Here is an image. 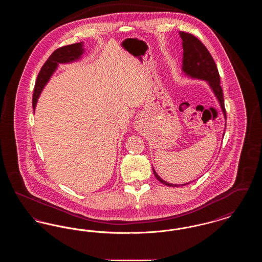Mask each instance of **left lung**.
Segmentation results:
<instances>
[{
	"label": "left lung",
	"instance_id": "8db88e82",
	"mask_svg": "<svg viewBox=\"0 0 262 262\" xmlns=\"http://www.w3.org/2000/svg\"><path fill=\"white\" fill-rule=\"evenodd\" d=\"M180 36L183 40V72L186 75L192 77L199 78L202 80H206L211 88L212 91L214 92L215 96L220 103L221 109L224 114L225 120L227 119L226 116V109H225L224 97H223V90L220 85V75L216 63L214 62L209 51L201 43L200 39L193 36L190 33L181 31ZM154 176L156 179L162 183L163 185L169 187H179V185L169 184L157 174L155 170L153 169ZM189 184V183H187ZM187 184H184L185 186Z\"/></svg>",
	"mask_w": 262,
	"mask_h": 262
}]
</instances>
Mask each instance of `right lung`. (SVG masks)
<instances>
[{"mask_svg":"<svg viewBox=\"0 0 262 262\" xmlns=\"http://www.w3.org/2000/svg\"><path fill=\"white\" fill-rule=\"evenodd\" d=\"M82 53H83V48H82L81 42L62 46L52 53V55L43 64L37 75L33 98H32L33 110H35V106L41 91L43 90V88L50 79L51 75H53L54 72L56 71L58 64L64 63V62H74L75 60H78L81 57Z\"/></svg>","mask_w":262,"mask_h":262,"instance_id":"right-lung-1","label":"right lung"}]
</instances>
